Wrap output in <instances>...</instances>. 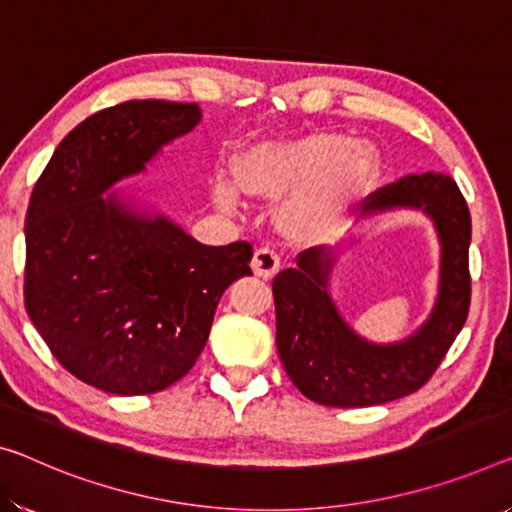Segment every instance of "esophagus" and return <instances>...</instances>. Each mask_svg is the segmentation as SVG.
<instances>
[{
    "label": "esophagus",
    "mask_w": 512,
    "mask_h": 512,
    "mask_svg": "<svg viewBox=\"0 0 512 512\" xmlns=\"http://www.w3.org/2000/svg\"><path fill=\"white\" fill-rule=\"evenodd\" d=\"M251 270H254L256 277L261 279H272L274 274L279 272V256L274 254L270 247L256 249L254 258H251Z\"/></svg>",
    "instance_id": "esophagus-1"
}]
</instances>
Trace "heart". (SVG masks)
Returning a JSON list of instances; mask_svg holds the SVG:
<instances>
[{
  "label": "heart",
  "instance_id": "heart-1",
  "mask_svg": "<svg viewBox=\"0 0 512 512\" xmlns=\"http://www.w3.org/2000/svg\"><path fill=\"white\" fill-rule=\"evenodd\" d=\"M380 160L373 146L338 132H318L288 144L251 151L235 167L238 187L249 196L281 199L283 224L302 238L336 231L350 208L375 183ZM222 206H233L229 187H217Z\"/></svg>",
  "mask_w": 512,
  "mask_h": 512
}]
</instances>
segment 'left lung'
Instances as JSON below:
<instances>
[{
    "label": "left lung",
    "mask_w": 512,
    "mask_h": 512,
    "mask_svg": "<svg viewBox=\"0 0 512 512\" xmlns=\"http://www.w3.org/2000/svg\"><path fill=\"white\" fill-rule=\"evenodd\" d=\"M416 210L435 226L439 281L430 316L393 343L368 341L348 325L332 297L341 245L311 247L297 267L272 283L277 350L297 389L327 407H368L410 396L428 382L460 334L469 313L471 217L462 192L446 174L405 176L368 196L361 219Z\"/></svg>",
    "instance_id": "8db88e82"
}]
</instances>
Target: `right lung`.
<instances>
[{"mask_svg": "<svg viewBox=\"0 0 512 512\" xmlns=\"http://www.w3.org/2000/svg\"><path fill=\"white\" fill-rule=\"evenodd\" d=\"M201 123L194 102L128 100L66 135L31 192L25 306L66 371L116 396L190 373L251 245L208 247L123 180Z\"/></svg>", "mask_w": 512, "mask_h": 512, "instance_id": "add662e5", "label": "right lung"}]
</instances>
